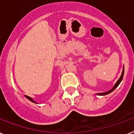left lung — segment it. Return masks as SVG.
<instances>
[{
  "label": "left lung",
  "mask_w": 134,
  "mask_h": 134,
  "mask_svg": "<svg viewBox=\"0 0 134 134\" xmlns=\"http://www.w3.org/2000/svg\"><path fill=\"white\" fill-rule=\"evenodd\" d=\"M123 75H124V67H123V69H122V74H121V77H119V79L118 80V81L116 82V84H114V86H113V88H112L111 90H110V91H108L107 92H104V93H97V95H108V94H109V93H110L111 92H112L113 91H114V89H115L116 87H117L118 86H119V84L121 83V82L122 81V77H123Z\"/></svg>",
  "instance_id": "1"
}]
</instances>
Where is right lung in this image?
I'll list each match as a JSON object with an SVG mask.
<instances>
[{"instance_id": "obj_1", "label": "right lung", "mask_w": 134, "mask_h": 134, "mask_svg": "<svg viewBox=\"0 0 134 134\" xmlns=\"http://www.w3.org/2000/svg\"><path fill=\"white\" fill-rule=\"evenodd\" d=\"M25 97H26V98H27V99H29V100H30V101H31V102H33V103H36V102H35L34 100L32 99V98H31V97H29V96H27V95H25Z\"/></svg>"}]
</instances>
